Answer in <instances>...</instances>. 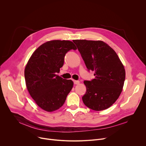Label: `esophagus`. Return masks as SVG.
<instances>
[{
	"label": "esophagus",
	"instance_id": "1",
	"mask_svg": "<svg viewBox=\"0 0 146 146\" xmlns=\"http://www.w3.org/2000/svg\"><path fill=\"white\" fill-rule=\"evenodd\" d=\"M73 81H74V84L77 85V84H80V81H77V80H74Z\"/></svg>",
	"mask_w": 146,
	"mask_h": 146
}]
</instances>
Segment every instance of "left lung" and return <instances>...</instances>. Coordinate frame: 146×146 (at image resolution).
Wrapping results in <instances>:
<instances>
[{"instance_id": "1", "label": "left lung", "mask_w": 146, "mask_h": 146, "mask_svg": "<svg viewBox=\"0 0 146 146\" xmlns=\"http://www.w3.org/2000/svg\"><path fill=\"white\" fill-rule=\"evenodd\" d=\"M86 67L95 78L84 81V105L95 111L105 110L119 98L125 79V70L115 51L101 40H73Z\"/></svg>"}]
</instances>
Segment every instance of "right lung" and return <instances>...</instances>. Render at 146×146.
<instances>
[{
	"label": "right lung",
	"mask_w": 146,
	"mask_h": 146,
	"mask_svg": "<svg viewBox=\"0 0 146 146\" xmlns=\"http://www.w3.org/2000/svg\"><path fill=\"white\" fill-rule=\"evenodd\" d=\"M72 49L77 48L69 40L47 41L33 52L26 65L28 91L37 105L46 111H55L63 106L73 88L72 80L56 74L64 65L66 53Z\"/></svg>",
	"instance_id": "obj_1"
}]
</instances>
